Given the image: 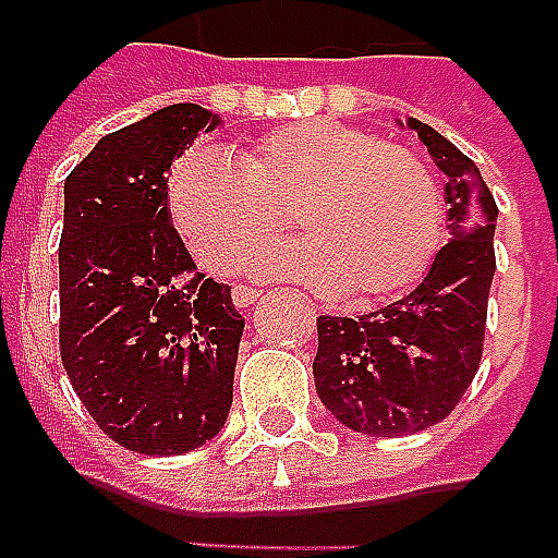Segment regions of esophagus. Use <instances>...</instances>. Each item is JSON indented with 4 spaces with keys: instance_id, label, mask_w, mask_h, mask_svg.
Instances as JSON below:
<instances>
[{
    "instance_id": "1",
    "label": "esophagus",
    "mask_w": 558,
    "mask_h": 558,
    "mask_svg": "<svg viewBox=\"0 0 558 558\" xmlns=\"http://www.w3.org/2000/svg\"><path fill=\"white\" fill-rule=\"evenodd\" d=\"M255 300H258V291H255V288H246V284H234L232 303L238 305V308H250Z\"/></svg>"
}]
</instances>
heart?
<instances>
[{
  "mask_svg": "<svg viewBox=\"0 0 558 558\" xmlns=\"http://www.w3.org/2000/svg\"><path fill=\"white\" fill-rule=\"evenodd\" d=\"M170 215L196 262L238 274L294 217L303 238L258 274L338 288L353 305L405 291L444 238V205L421 155L338 120H300L238 158L199 149L170 179Z\"/></svg>",
  "mask_w": 558,
  "mask_h": 558,
  "instance_id": "1",
  "label": "heart"
}]
</instances>
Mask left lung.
Instances as JSON below:
<instances>
[{"mask_svg":"<svg viewBox=\"0 0 558 558\" xmlns=\"http://www.w3.org/2000/svg\"><path fill=\"white\" fill-rule=\"evenodd\" d=\"M435 167L447 175V229L429 270L403 300L362 317H317L314 388L347 429L379 438L421 433L453 412L483 359L494 279L497 203L480 167L409 117Z\"/></svg>","mask_w":558,"mask_h":558,"instance_id":"8db88e82","label":"left lung"}]
</instances>
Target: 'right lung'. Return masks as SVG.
<instances>
[{
  "mask_svg": "<svg viewBox=\"0 0 558 558\" xmlns=\"http://www.w3.org/2000/svg\"><path fill=\"white\" fill-rule=\"evenodd\" d=\"M223 123L175 102L99 137L64 182L61 362L99 429L125 450L182 456L223 429L244 317L205 279L167 208V175Z\"/></svg>",
  "mask_w": 558,
  "mask_h": 558,
  "instance_id": "obj_1",
  "label": "right lung"
}]
</instances>
